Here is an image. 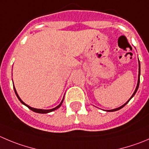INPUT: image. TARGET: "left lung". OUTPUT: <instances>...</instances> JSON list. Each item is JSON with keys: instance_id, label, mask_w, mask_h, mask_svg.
<instances>
[{"instance_id": "left-lung-1", "label": "left lung", "mask_w": 149, "mask_h": 149, "mask_svg": "<svg viewBox=\"0 0 149 149\" xmlns=\"http://www.w3.org/2000/svg\"><path fill=\"white\" fill-rule=\"evenodd\" d=\"M140 75H141V64H140V61H139V72H138V80H137V87H136V88H135V91H134V93H133L132 96V97H130V100H129L128 101H127V102L125 103V104H123V105H122V106H121V107H118V108L113 109V110H106V111H107V112H113V111H116V110H120V109H121V108H122V107H124V106H125L126 104H127V103H128L129 102H130V100H131V99L132 98V97H134V94H135V93H136V92H137V89H138V87H139V83H140Z\"/></svg>"}]
</instances>
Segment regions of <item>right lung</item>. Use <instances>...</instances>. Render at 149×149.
I'll return each instance as SVG.
<instances>
[{"mask_svg": "<svg viewBox=\"0 0 149 149\" xmlns=\"http://www.w3.org/2000/svg\"><path fill=\"white\" fill-rule=\"evenodd\" d=\"M14 90H15V93H16V95H17V97L18 100H19V101L21 102V103H22V104H23L24 105H25V106H26V107H28V108H29L30 110H32V111L35 112V113H50V112L53 111V110H57L58 108H59V107H61V104H62V103H63V99H64V97H63V100H62L61 102L60 103V104H59V105H58L57 107H54V108L50 109V110H42V109H36V108H33V107H30L29 105H28V104H25V102H23L22 101V100H21V99L19 98V96H18V94H17V91H16V89H15V86H14Z\"/></svg>", "mask_w": 149, "mask_h": 149, "instance_id": "right-lung-1", "label": "right lung"}]
</instances>
